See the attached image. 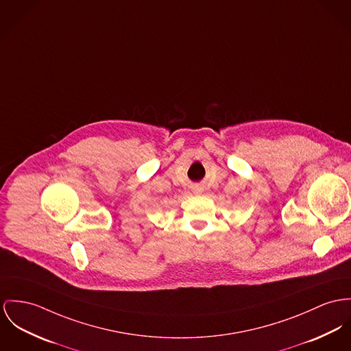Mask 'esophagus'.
<instances>
[{"mask_svg":"<svg viewBox=\"0 0 351 351\" xmlns=\"http://www.w3.org/2000/svg\"><path fill=\"white\" fill-rule=\"evenodd\" d=\"M195 191H196V192H202V189H195Z\"/></svg>","mask_w":351,"mask_h":351,"instance_id":"esophagus-1","label":"esophagus"}]
</instances>
